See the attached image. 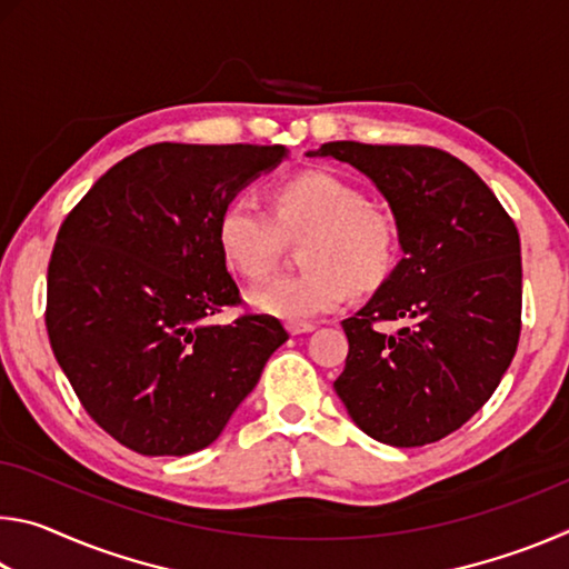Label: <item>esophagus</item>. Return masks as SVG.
I'll use <instances>...</instances> for the list:
<instances>
[{
	"label": "esophagus",
	"instance_id": "34e87169",
	"mask_svg": "<svg viewBox=\"0 0 569 569\" xmlns=\"http://www.w3.org/2000/svg\"><path fill=\"white\" fill-rule=\"evenodd\" d=\"M286 329H288V333H291V336H298V333H311V331L316 329V323H311V321H301V323L288 321V323H286Z\"/></svg>",
	"mask_w": 569,
	"mask_h": 569
}]
</instances>
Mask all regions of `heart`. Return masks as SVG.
I'll return each instance as SVG.
<instances>
[{
	"instance_id": "heart-1",
	"label": "heart",
	"mask_w": 569,
	"mask_h": 569,
	"mask_svg": "<svg viewBox=\"0 0 569 569\" xmlns=\"http://www.w3.org/2000/svg\"><path fill=\"white\" fill-rule=\"evenodd\" d=\"M286 238L306 236L301 273L283 276L250 296L256 311L301 323L331 313L349 288L369 293L397 261V230L363 190L341 176L308 170L283 180L273 210L253 192H236L218 216L216 238L226 263L246 281L273 273Z\"/></svg>"
}]
</instances>
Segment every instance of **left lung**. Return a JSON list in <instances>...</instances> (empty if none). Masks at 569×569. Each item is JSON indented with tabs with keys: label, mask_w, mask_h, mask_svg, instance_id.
Wrapping results in <instances>:
<instances>
[{
	"label": "left lung",
	"mask_w": 569,
	"mask_h": 569,
	"mask_svg": "<svg viewBox=\"0 0 569 569\" xmlns=\"http://www.w3.org/2000/svg\"><path fill=\"white\" fill-rule=\"evenodd\" d=\"M311 156L373 180L403 258L341 326L349 356L333 389L371 439L423 447L485 407L522 331L515 220L475 170L429 146L323 142ZM397 322V332L382 326Z\"/></svg>",
	"instance_id": "obj_1"
}]
</instances>
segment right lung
Returning <instances> with one entry per match:
<instances>
[{"instance_id": "right-lung-1", "label": "right lung", "mask_w": 569, "mask_h": 569, "mask_svg": "<svg viewBox=\"0 0 569 569\" xmlns=\"http://www.w3.org/2000/svg\"><path fill=\"white\" fill-rule=\"evenodd\" d=\"M283 146L132 152L94 182L57 233L44 323L57 363L92 421L138 455L213 445L288 333L243 303L218 248V216Z\"/></svg>"}]
</instances>
